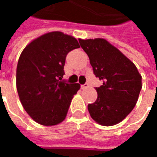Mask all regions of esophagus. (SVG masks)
Wrapping results in <instances>:
<instances>
[{"label":"esophagus","mask_w":157,"mask_h":157,"mask_svg":"<svg viewBox=\"0 0 157 157\" xmlns=\"http://www.w3.org/2000/svg\"><path fill=\"white\" fill-rule=\"evenodd\" d=\"M88 86H89L88 83H85V84H83V85H82V89L86 88V87H88Z\"/></svg>","instance_id":"34e87169"}]
</instances>
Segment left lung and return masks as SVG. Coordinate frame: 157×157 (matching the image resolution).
I'll list each match as a JSON object with an SVG mask.
<instances>
[{
	"mask_svg": "<svg viewBox=\"0 0 157 157\" xmlns=\"http://www.w3.org/2000/svg\"><path fill=\"white\" fill-rule=\"evenodd\" d=\"M94 75L102 81L98 98L88 104L93 120L103 126L117 124L135 108L141 90V75L135 64L103 39H79Z\"/></svg>",
	"mask_w": 157,
	"mask_h": 157,
	"instance_id": "left-lung-1",
	"label": "left lung"
}]
</instances>
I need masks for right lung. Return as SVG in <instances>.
Instances as JSON below:
<instances>
[{
    "label": "right lung",
    "instance_id": "right-lung-1",
    "mask_svg": "<svg viewBox=\"0 0 157 157\" xmlns=\"http://www.w3.org/2000/svg\"><path fill=\"white\" fill-rule=\"evenodd\" d=\"M80 48L77 40L62 32H50L27 45L17 66L16 83L23 109L38 124L52 126L66 117L78 83L63 81L66 55Z\"/></svg>",
    "mask_w": 157,
    "mask_h": 157
}]
</instances>
